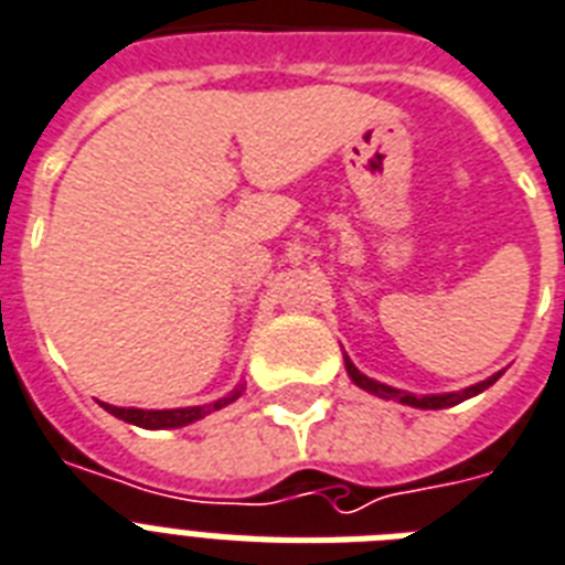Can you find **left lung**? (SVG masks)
<instances>
[{
	"label": "left lung",
	"mask_w": 565,
	"mask_h": 565,
	"mask_svg": "<svg viewBox=\"0 0 565 565\" xmlns=\"http://www.w3.org/2000/svg\"><path fill=\"white\" fill-rule=\"evenodd\" d=\"M344 364H347V373H350V379H353V382L361 387V391H367V394L379 396V399H396V403L411 405V408H428V411L452 408V405L463 403V399H469V396H476V394H481V391H487V387L493 385L495 379L502 376V373H495V376L484 379V382H478V385L463 387V391H455V394H426V396H417V394H408V391H399V387L385 385V382H376V379L364 376V373H361V370L355 367L353 361L347 359V355H344Z\"/></svg>",
	"instance_id": "8db88e82"
}]
</instances>
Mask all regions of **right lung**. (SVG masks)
Segmentation results:
<instances>
[{"label": "right lung", "mask_w": 565, "mask_h": 565, "mask_svg": "<svg viewBox=\"0 0 565 565\" xmlns=\"http://www.w3.org/2000/svg\"><path fill=\"white\" fill-rule=\"evenodd\" d=\"M245 387L238 385L236 391H230L227 396H221L215 403L210 405H192V408H166V411H146V408H119V405H104V411H110L113 417L125 419V423H134L139 428H183L189 423H195V419L206 417L212 411L224 408V405L236 403L238 396H242Z\"/></svg>", "instance_id": "right-lung-1"}]
</instances>
